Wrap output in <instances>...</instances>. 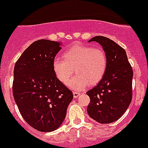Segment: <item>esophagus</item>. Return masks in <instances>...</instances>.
<instances>
[{
	"instance_id": "obj_1",
	"label": "esophagus",
	"mask_w": 148,
	"mask_h": 148,
	"mask_svg": "<svg viewBox=\"0 0 148 148\" xmlns=\"http://www.w3.org/2000/svg\"><path fill=\"white\" fill-rule=\"evenodd\" d=\"M80 95L81 93L79 92H76V91H74V92H73V96H74V98L78 97Z\"/></svg>"
}]
</instances>
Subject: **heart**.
<instances>
[{
    "mask_svg": "<svg viewBox=\"0 0 148 148\" xmlns=\"http://www.w3.org/2000/svg\"><path fill=\"white\" fill-rule=\"evenodd\" d=\"M63 58L64 60H54L53 70L64 84L70 82L75 70L77 75L69 84L73 90H80L88 84L94 85L99 83L108 67V56L100 47L75 45L65 51Z\"/></svg>",
    "mask_w": 148,
    "mask_h": 148,
    "instance_id": "heart-1",
    "label": "heart"
}]
</instances>
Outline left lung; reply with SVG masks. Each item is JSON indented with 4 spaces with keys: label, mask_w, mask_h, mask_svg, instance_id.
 <instances>
[{
    "label": "left lung",
    "mask_w": 148,
    "mask_h": 148,
    "mask_svg": "<svg viewBox=\"0 0 148 148\" xmlns=\"http://www.w3.org/2000/svg\"><path fill=\"white\" fill-rule=\"evenodd\" d=\"M91 41L102 46L108 67L102 79L87 92L90 99L87 113L98 122L109 124L117 121L131 102L133 69L125 50L115 41L104 36H95Z\"/></svg>",
    "instance_id": "left-lung-1"
}]
</instances>
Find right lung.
<instances>
[{
  "mask_svg": "<svg viewBox=\"0 0 148 148\" xmlns=\"http://www.w3.org/2000/svg\"><path fill=\"white\" fill-rule=\"evenodd\" d=\"M61 44L40 39L16 61L12 92L22 117L41 132L58 129L64 120L73 92L56 77L53 61Z\"/></svg>",
  "mask_w": 148,
  "mask_h": 148,
  "instance_id": "add662e5",
  "label": "right lung"
}]
</instances>
